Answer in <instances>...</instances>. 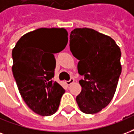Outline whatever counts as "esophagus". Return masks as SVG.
<instances>
[{"label":"esophagus","mask_w":134,"mask_h":134,"mask_svg":"<svg viewBox=\"0 0 134 134\" xmlns=\"http://www.w3.org/2000/svg\"><path fill=\"white\" fill-rule=\"evenodd\" d=\"M73 82H74V79L71 78L69 81H66V84H67V85H70L72 84V83H73Z\"/></svg>","instance_id":"1"}]
</instances>
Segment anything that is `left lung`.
<instances>
[{"mask_svg": "<svg viewBox=\"0 0 134 134\" xmlns=\"http://www.w3.org/2000/svg\"><path fill=\"white\" fill-rule=\"evenodd\" d=\"M70 51L79 60L82 90L76 97L80 109L87 114L100 112L114 96L121 73L120 47L108 36L88 28L71 31Z\"/></svg>", "mask_w": 134, "mask_h": 134, "instance_id": "left-lung-1", "label": "left lung"}]
</instances>
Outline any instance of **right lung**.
I'll return each mask as SVG.
<instances>
[{
	"label": "right lung",
	"mask_w": 134,
	"mask_h": 134,
	"mask_svg": "<svg viewBox=\"0 0 134 134\" xmlns=\"http://www.w3.org/2000/svg\"><path fill=\"white\" fill-rule=\"evenodd\" d=\"M64 28H40L22 36L12 51V72L21 96L27 106L42 116L53 115L58 109L65 90L52 78L56 60L54 53L64 49L68 42Z\"/></svg>",
	"instance_id": "1"
}]
</instances>
